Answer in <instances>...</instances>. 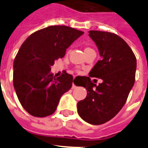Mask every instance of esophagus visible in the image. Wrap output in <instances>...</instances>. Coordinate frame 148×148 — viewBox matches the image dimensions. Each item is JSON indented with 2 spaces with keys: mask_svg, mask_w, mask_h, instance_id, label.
<instances>
[{
  "mask_svg": "<svg viewBox=\"0 0 148 148\" xmlns=\"http://www.w3.org/2000/svg\"><path fill=\"white\" fill-rule=\"evenodd\" d=\"M75 85L74 84V83H73V86H72V89H75Z\"/></svg>",
  "mask_w": 148,
  "mask_h": 148,
  "instance_id": "1",
  "label": "esophagus"
}]
</instances>
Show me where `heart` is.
Wrapping results in <instances>:
<instances>
[{
	"label": "heart",
	"instance_id": "b5f03b06",
	"mask_svg": "<svg viewBox=\"0 0 148 148\" xmlns=\"http://www.w3.org/2000/svg\"><path fill=\"white\" fill-rule=\"evenodd\" d=\"M88 49H90V48H86V49H85V50H84V51H86V50H88Z\"/></svg>",
	"mask_w": 148,
	"mask_h": 148
}]
</instances>
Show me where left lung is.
Segmentation results:
<instances>
[{
	"mask_svg": "<svg viewBox=\"0 0 148 148\" xmlns=\"http://www.w3.org/2000/svg\"><path fill=\"white\" fill-rule=\"evenodd\" d=\"M101 60L98 61L89 76L101 78L96 86L89 77L84 78L87 96L77 104L81 118L91 125H99L110 121L121 110L135 83L136 58L125 40L116 34L89 31Z\"/></svg>",
	"mask_w": 148,
	"mask_h": 148,
	"instance_id": "obj_1",
	"label": "left lung"
}]
</instances>
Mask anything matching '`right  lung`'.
<instances>
[{
  "label": "right lung",
  "mask_w": 148,
  "mask_h": 148,
  "mask_svg": "<svg viewBox=\"0 0 148 148\" xmlns=\"http://www.w3.org/2000/svg\"><path fill=\"white\" fill-rule=\"evenodd\" d=\"M84 32L66 26H50L34 32L22 44L13 64V84L27 113L45 117L56 111L61 95L70 90L73 77L53 76L51 66Z\"/></svg>",
  "instance_id": "1"
}]
</instances>
